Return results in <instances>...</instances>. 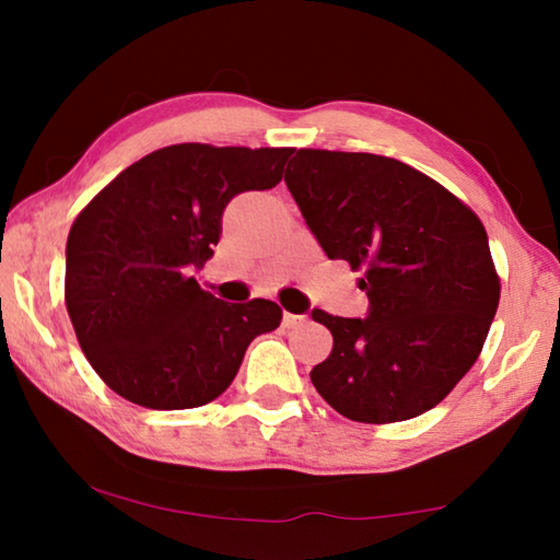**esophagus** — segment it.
Listing matches in <instances>:
<instances>
[{
    "instance_id": "1",
    "label": "esophagus",
    "mask_w": 560,
    "mask_h": 560,
    "mask_svg": "<svg viewBox=\"0 0 560 560\" xmlns=\"http://www.w3.org/2000/svg\"><path fill=\"white\" fill-rule=\"evenodd\" d=\"M303 320H306V316H301V314H283V326L287 328H296L303 324Z\"/></svg>"
}]
</instances>
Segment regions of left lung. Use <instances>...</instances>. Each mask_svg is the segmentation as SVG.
<instances>
[{"label": "left lung", "instance_id": "1", "mask_svg": "<svg viewBox=\"0 0 560 560\" xmlns=\"http://www.w3.org/2000/svg\"><path fill=\"white\" fill-rule=\"evenodd\" d=\"M283 179L326 257L363 271L371 303L365 318L311 311L334 336L311 371L318 395L368 424L432 410L479 358L499 306L485 224L395 158L296 150Z\"/></svg>", "mask_w": 560, "mask_h": 560}]
</instances>
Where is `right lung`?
<instances>
[{"label": "right lung", "mask_w": 560, "mask_h": 560, "mask_svg": "<svg viewBox=\"0 0 560 560\" xmlns=\"http://www.w3.org/2000/svg\"><path fill=\"white\" fill-rule=\"evenodd\" d=\"M291 148H160L86 205L66 242V308L93 371L150 410L220 397L246 348L281 324L273 301L226 303L195 281L232 197L281 183Z\"/></svg>", "instance_id": "obj_1"}]
</instances>
